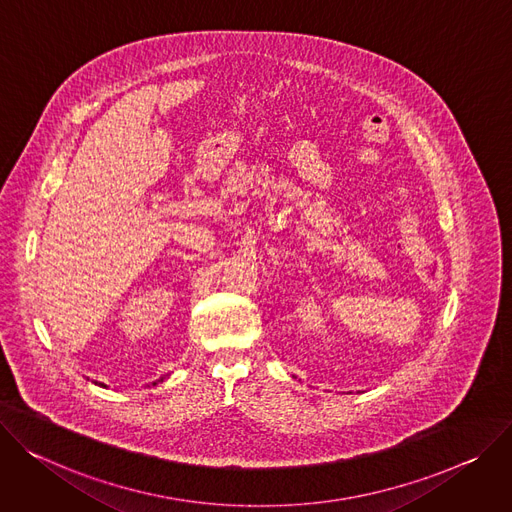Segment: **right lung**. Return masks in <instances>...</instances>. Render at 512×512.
Returning a JSON list of instances; mask_svg holds the SVG:
<instances>
[{"instance_id": "add662e5", "label": "right lung", "mask_w": 512, "mask_h": 512, "mask_svg": "<svg viewBox=\"0 0 512 512\" xmlns=\"http://www.w3.org/2000/svg\"><path fill=\"white\" fill-rule=\"evenodd\" d=\"M166 376H168V374H164V376H160L158 380H154V382H152V386H154V384H158V382H162ZM95 384H99V386H105V384H101V382H95Z\"/></svg>"}]
</instances>
